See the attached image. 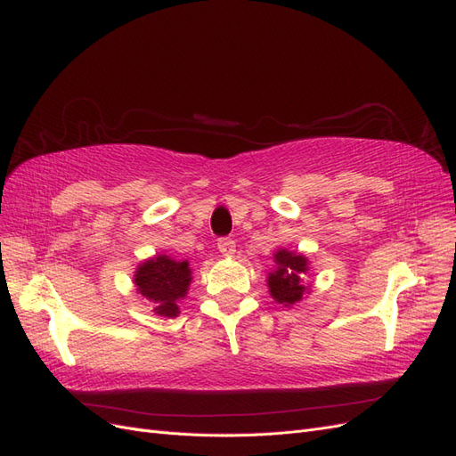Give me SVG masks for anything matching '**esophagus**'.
I'll return each mask as SVG.
<instances>
[{"mask_svg": "<svg viewBox=\"0 0 456 456\" xmlns=\"http://www.w3.org/2000/svg\"><path fill=\"white\" fill-rule=\"evenodd\" d=\"M235 240L232 239H229V237H221L219 240H217V250L224 254V256H232L235 254Z\"/></svg>", "mask_w": 456, "mask_h": 456, "instance_id": "obj_1", "label": "esophagus"}]
</instances>
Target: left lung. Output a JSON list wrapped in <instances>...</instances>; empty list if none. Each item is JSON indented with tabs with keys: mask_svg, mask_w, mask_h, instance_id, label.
<instances>
[{
	"mask_svg": "<svg viewBox=\"0 0 456 456\" xmlns=\"http://www.w3.org/2000/svg\"><path fill=\"white\" fill-rule=\"evenodd\" d=\"M277 271L269 273V292L282 305H292L302 300L305 286L302 279L307 271V259L296 256L289 250H279L275 254Z\"/></svg>",
	"mask_w": 456,
	"mask_h": 456,
	"instance_id": "obj_1",
	"label": "left lung"
}]
</instances>
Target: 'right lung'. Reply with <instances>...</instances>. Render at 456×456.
<instances>
[{
	"label": "right lung",
	"instance_id": "1",
	"mask_svg": "<svg viewBox=\"0 0 456 456\" xmlns=\"http://www.w3.org/2000/svg\"><path fill=\"white\" fill-rule=\"evenodd\" d=\"M139 294L154 302V311L162 317L179 314L177 300L185 297L191 284V269L187 262H175L167 256H156L139 265L135 273Z\"/></svg>",
	"mask_w": 456,
	"mask_h": 456
}]
</instances>
